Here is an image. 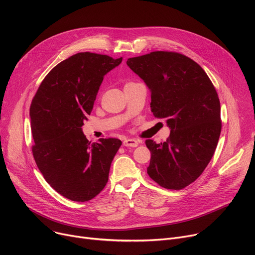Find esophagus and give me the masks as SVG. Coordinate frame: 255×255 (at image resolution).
I'll return each mask as SVG.
<instances>
[{
  "label": "esophagus",
  "mask_w": 255,
  "mask_h": 255,
  "mask_svg": "<svg viewBox=\"0 0 255 255\" xmlns=\"http://www.w3.org/2000/svg\"><path fill=\"white\" fill-rule=\"evenodd\" d=\"M124 146H131V148H135V146L138 145V141L134 138H126L123 141Z\"/></svg>",
  "instance_id": "1"
}]
</instances>
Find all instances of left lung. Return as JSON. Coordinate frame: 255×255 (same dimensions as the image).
Returning <instances> with one entry per match:
<instances>
[{"instance_id":"8db88e82","label":"left lung","mask_w":255,"mask_h":255,"mask_svg":"<svg viewBox=\"0 0 255 255\" xmlns=\"http://www.w3.org/2000/svg\"><path fill=\"white\" fill-rule=\"evenodd\" d=\"M151 92V111L166 119L169 137L145 141L151 152L146 168L152 180L180 190L202 175L221 132L220 101L207 73L181 53L153 51L127 60Z\"/></svg>"}]
</instances>
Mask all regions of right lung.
<instances>
[{
    "mask_svg": "<svg viewBox=\"0 0 255 255\" xmlns=\"http://www.w3.org/2000/svg\"><path fill=\"white\" fill-rule=\"evenodd\" d=\"M122 60L78 52L50 70L32 101L36 164L52 188L73 202H87L102 191L122 144L118 138L91 143L82 128L104 75Z\"/></svg>",
    "mask_w": 255,
    "mask_h": 255,
    "instance_id": "add662e5",
    "label": "right lung"
}]
</instances>
